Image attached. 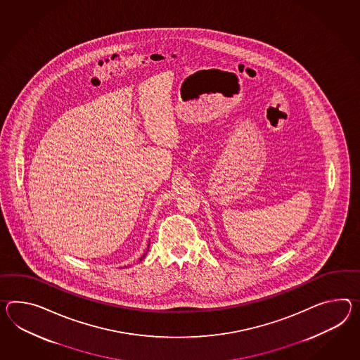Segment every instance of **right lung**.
Wrapping results in <instances>:
<instances>
[{"instance_id": "add662e5", "label": "right lung", "mask_w": 360, "mask_h": 360, "mask_svg": "<svg viewBox=\"0 0 360 360\" xmlns=\"http://www.w3.org/2000/svg\"><path fill=\"white\" fill-rule=\"evenodd\" d=\"M144 256H146V254H144V255H143V256H141V259H143V257H144Z\"/></svg>"}]
</instances>
